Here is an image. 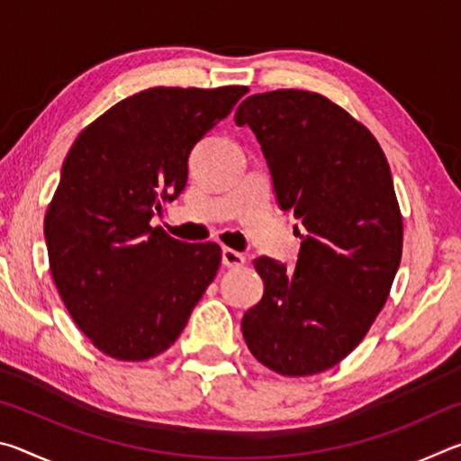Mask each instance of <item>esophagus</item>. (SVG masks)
I'll return each mask as SVG.
<instances>
[{
	"instance_id": "1",
	"label": "esophagus",
	"mask_w": 461,
	"mask_h": 461,
	"mask_svg": "<svg viewBox=\"0 0 461 461\" xmlns=\"http://www.w3.org/2000/svg\"><path fill=\"white\" fill-rule=\"evenodd\" d=\"M246 262V256L236 252V249L231 248H223L221 249V264L225 268H238L241 267V264Z\"/></svg>"
}]
</instances>
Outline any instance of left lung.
<instances>
[{
    "label": "left lung",
    "mask_w": 461,
    "mask_h": 461,
    "mask_svg": "<svg viewBox=\"0 0 461 461\" xmlns=\"http://www.w3.org/2000/svg\"><path fill=\"white\" fill-rule=\"evenodd\" d=\"M236 123L258 138L280 209L305 228L293 270L254 260L264 294L241 333L256 360L283 376L330 370L368 333L401 264L388 160L368 128L319 93L249 95Z\"/></svg>",
    "instance_id": "left-lung-1"
}]
</instances>
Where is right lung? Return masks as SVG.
Listing matches in <instances>:
<instances>
[{
	"mask_svg": "<svg viewBox=\"0 0 461 461\" xmlns=\"http://www.w3.org/2000/svg\"><path fill=\"white\" fill-rule=\"evenodd\" d=\"M248 87H152L89 123L44 217L50 272L77 327L109 357L142 362L176 341L221 262L150 220L186 185L193 146Z\"/></svg>",
	"mask_w": 461,
	"mask_h": 461,
	"instance_id": "1",
	"label": "right lung"
}]
</instances>
